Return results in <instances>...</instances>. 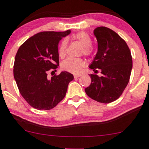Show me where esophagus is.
<instances>
[{
	"label": "esophagus",
	"instance_id": "obj_1",
	"mask_svg": "<svg viewBox=\"0 0 149 149\" xmlns=\"http://www.w3.org/2000/svg\"><path fill=\"white\" fill-rule=\"evenodd\" d=\"M81 75H80V74H75L74 75V78H79V77H81Z\"/></svg>",
	"mask_w": 149,
	"mask_h": 149
}]
</instances>
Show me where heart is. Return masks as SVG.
I'll list each match as a JSON object with an SVG mask.
<instances>
[{"mask_svg":"<svg viewBox=\"0 0 149 149\" xmlns=\"http://www.w3.org/2000/svg\"><path fill=\"white\" fill-rule=\"evenodd\" d=\"M75 40L79 42L83 45L82 53L85 56H89L92 54L91 45L92 40L90 36L86 32H78L73 36ZM68 41L66 39H63L61 41V45L58 48V56L61 58H64L66 54V48ZM86 65V62L81 58H67L61 63V68L63 71H66L72 73H78L81 72L83 67Z\"/></svg>","mask_w":149,"mask_h":149,"instance_id":"b5f03b06","label":"heart"}]
</instances>
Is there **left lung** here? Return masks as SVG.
Returning a JSON list of instances; mask_svg holds the SVG:
<instances>
[{"mask_svg": "<svg viewBox=\"0 0 149 149\" xmlns=\"http://www.w3.org/2000/svg\"><path fill=\"white\" fill-rule=\"evenodd\" d=\"M97 52L90 68L102 76L91 74V83L85 89L88 97L101 103H109L122 95L130 81L132 57L127 43L118 34L106 27L95 29Z\"/></svg>", "mask_w": 149, "mask_h": 149, "instance_id": "left-lung-1", "label": "left lung"}]
</instances>
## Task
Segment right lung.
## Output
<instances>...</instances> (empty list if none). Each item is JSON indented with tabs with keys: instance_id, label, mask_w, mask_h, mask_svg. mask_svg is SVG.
Wrapping results in <instances>:
<instances>
[{
	"instance_id": "obj_1",
	"label": "right lung",
	"mask_w": 149,
	"mask_h": 149,
	"mask_svg": "<svg viewBox=\"0 0 149 149\" xmlns=\"http://www.w3.org/2000/svg\"><path fill=\"white\" fill-rule=\"evenodd\" d=\"M71 31L41 32L19 47L13 74L19 93L31 107L40 110L54 108L64 98L73 76L66 71L48 77L59 65L58 45Z\"/></svg>"
}]
</instances>
